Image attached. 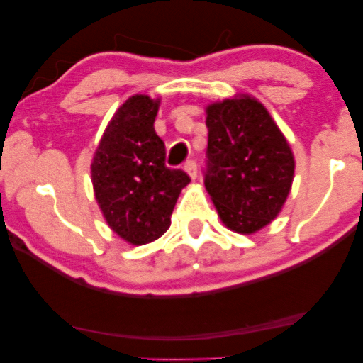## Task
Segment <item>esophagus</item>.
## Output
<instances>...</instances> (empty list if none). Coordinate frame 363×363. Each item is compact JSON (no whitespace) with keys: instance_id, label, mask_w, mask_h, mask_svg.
<instances>
[{"instance_id":"esophagus-1","label":"esophagus","mask_w":363,"mask_h":363,"mask_svg":"<svg viewBox=\"0 0 363 363\" xmlns=\"http://www.w3.org/2000/svg\"><path fill=\"white\" fill-rule=\"evenodd\" d=\"M183 169H185L186 174L191 177V178H196V174H198V165H196V160L189 159L186 160V164L183 165Z\"/></svg>"}]
</instances>
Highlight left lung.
Wrapping results in <instances>:
<instances>
[{
  "mask_svg": "<svg viewBox=\"0 0 363 363\" xmlns=\"http://www.w3.org/2000/svg\"><path fill=\"white\" fill-rule=\"evenodd\" d=\"M204 185L220 220L253 233L281 213L294 180V155L264 105L250 96L211 104Z\"/></svg>",
  "mask_w": 363,
  "mask_h": 363,
  "instance_id": "left-lung-1",
  "label": "left lung"
}]
</instances>
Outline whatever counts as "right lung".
<instances>
[{
	"instance_id": "add662e5",
	"label": "right lung",
	"mask_w": 363,
	"mask_h": 363,
	"mask_svg": "<svg viewBox=\"0 0 363 363\" xmlns=\"http://www.w3.org/2000/svg\"><path fill=\"white\" fill-rule=\"evenodd\" d=\"M160 100L133 96L116 110L94 154L96 199L116 235L146 245L169 230L170 216L189 177L165 165V144L155 135Z\"/></svg>"
}]
</instances>
